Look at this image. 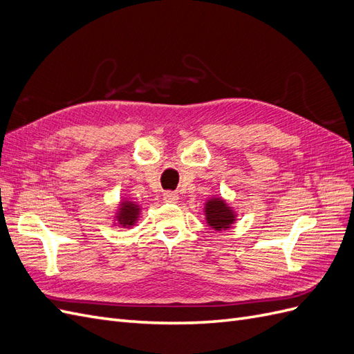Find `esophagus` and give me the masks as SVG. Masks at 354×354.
Listing matches in <instances>:
<instances>
[{"mask_svg": "<svg viewBox=\"0 0 354 354\" xmlns=\"http://www.w3.org/2000/svg\"><path fill=\"white\" fill-rule=\"evenodd\" d=\"M164 201L167 203H176L178 201V194H176V192L168 190V192H165V194H164Z\"/></svg>", "mask_w": 354, "mask_h": 354, "instance_id": "esophagus-1", "label": "esophagus"}]
</instances>
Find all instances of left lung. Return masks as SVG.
Masks as SVG:
<instances>
[{
  "label": "left lung",
  "mask_w": 354,
  "mask_h": 354,
  "mask_svg": "<svg viewBox=\"0 0 354 354\" xmlns=\"http://www.w3.org/2000/svg\"><path fill=\"white\" fill-rule=\"evenodd\" d=\"M205 216L209 226L214 230H226L234 221V214L226 202L220 198H214L207 202Z\"/></svg>",
  "instance_id": "8db88e82"
}]
</instances>
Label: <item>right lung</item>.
Returning <instances> with one entry per match:
<instances>
[{"label":"right lung","mask_w":354,"mask_h":354,"mask_svg":"<svg viewBox=\"0 0 354 354\" xmlns=\"http://www.w3.org/2000/svg\"><path fill=\"white\" fill-rule=\"evenodd\" d=\"M138 211H140V208H138V205H136L134 202L125 201L121 203V209H120V212H118L116 218H118V221H120L121 226L130 227L136 223V220L138 217Z\"/></svg>","instance_id":"add662e5"}]
</instances>
